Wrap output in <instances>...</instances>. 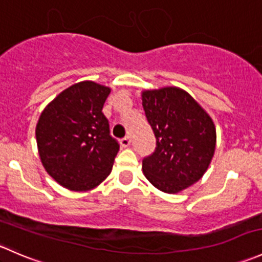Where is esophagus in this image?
<instances>
[{
	"label": "esophagus",
	"mask_w": 262,
	"mask_h": 262,
	"mask_svg": "<svg viewBox=\"0 0 262 262\" xmlns=\"http://www.w3.org/2000/svg\"><path fill=\"white\" fill-rule=\"evenodd\" d=\"M130 142H132L130 137L126 136V137H124L123 139H120V146L124 147V148H126V147L130 146Z\"/></svg>",
	"instance_id": "esophagus-1"
}]
</instances>
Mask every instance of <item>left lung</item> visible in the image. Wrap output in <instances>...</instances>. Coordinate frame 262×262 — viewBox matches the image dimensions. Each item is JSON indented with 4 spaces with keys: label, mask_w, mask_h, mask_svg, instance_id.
Masks as SVG:
<instances>
[{
    "label": "left lung",
    "mask_w": 262,
    "mask_h": 262,
    "mask_svg": "<svg viewBox=\"0 0 262 262\" xmlns=\"http://www.w3.org/2000/svg\"><path fill=\"white\" fill-rule=\"evenodd\" d=\"M142 105L156 137V149L142 162L147 180L176 194L199 181L215 150V126L208 113L179 87L142 92Z\"/></svg>",
    "instance_id": "obj_1"
}]
</instances>
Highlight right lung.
<instances>
[{
	"instance_id": "obj_1",
	"label": "right lung",
	"mask_w": 262,
	"mask_h": 262,
	"mask_svg": "<svg viewBox=\"0 0 262 262\" xmlns=\"http://www.w3.org/2000/svg\"><path fill=\"white\" fill-rule=\"evenodd\" d=\"M110 89L92 81L72 84L40 114L35 136L47 172L72 191H87L112 172L119 143L102 113Z\"/></svg>"
}]
</instances>
